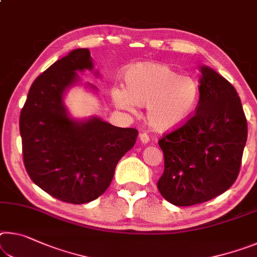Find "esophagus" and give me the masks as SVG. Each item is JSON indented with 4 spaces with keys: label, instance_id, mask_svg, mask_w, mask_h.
Listing matches in <instances>:
<instances>
[{
    "label": "esophagus",
    "instance_id": "34e87169",
    "mask_svg": "<svg viewBox=\"0 0 257 257\" xmlns=\"http://www.w3.org/2000/svg\"><path fill=\"white\" fill-rule=\"evenodd\" d=\"M140 140H141V142L143 144H148L149 142H150V137H149V135L146 133H142L141 135H140Z\"/></svg>",
    "mask_w": 257,
    "mask_h": 257
}]
</instances>
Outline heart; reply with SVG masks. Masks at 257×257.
<instances>
[{
  "mask_svg": "<svg viewBox=\"0 0 257 257\" xmlns=\"http://www.w3.org/2000/svg\"><path fill=\"white\" fill-rule=\"evenodd\" d=\"M199 84L192 76L180 75L161 63H140L124 73L123 88L114 87L111 96L117 108L134 111L146 105V121L160 133L176 129L197 107Z\"/></svg>",
  "mask_w": 257,
  "mask_h": 257,
  "instance_id": "obj_1",
  "label": "heart"
}]
</instances>
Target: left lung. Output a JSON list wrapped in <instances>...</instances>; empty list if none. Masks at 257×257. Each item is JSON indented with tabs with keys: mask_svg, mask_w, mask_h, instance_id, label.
I'll return each mask as SVG.
<instances>
[{
	"mask_svg": "<svg viewBox=\"0 0 257 257\" xmlns=\"http://www.w3.org/2000/svg\"><path fill=\"white\" fill-rule=\"evenodd\" d=\"M201 74L194 114L159 140L165 169L157 186L175 206L198 205L229 190L247 141V120L233 85L207 66Z\"/></svg>",
	"mask_w": 257,
	"mask_h": 257,
	"instance_id": "1",
	"label": "left lung"
}]
</instances>
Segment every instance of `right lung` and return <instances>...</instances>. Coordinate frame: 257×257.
I'll return each mask as SVG.
<instances>
[{
	"label": "right lung",
	"instance_id": "obj_1",
	"mask_svg": "<svg viewBox=\"0 0 257 257\" xmlns=\"http://www.w3.org/2000/svg\"><path fill=\"white\" fill-rule=\"evenodd\" d=\"M90 51L76 49L36 77L20 112L19 130L26 172L36 185L60 201L81 205L100 197L120 159L134 148L138 130L91 117L70 119L64 92L92 70Z\"/></svg>",
	"mask_w": 257,
	"mask_h": 257
}]
</instances>
